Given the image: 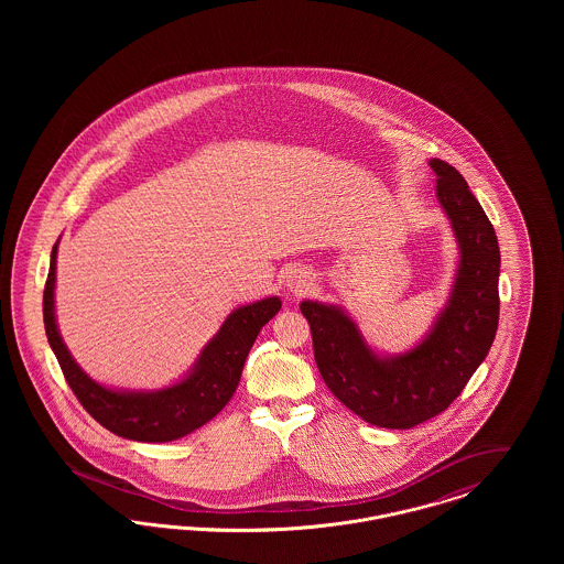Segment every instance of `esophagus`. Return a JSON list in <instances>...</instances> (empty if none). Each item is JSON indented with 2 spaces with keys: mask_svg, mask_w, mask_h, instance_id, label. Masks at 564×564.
<instances>
[{
  "mask_svg": "<svg viewBox=\"0 0 564 564\" xmlns=\"http://www.w3.org/2000/svg\"><path fill=\"white\" fill-rule=\"evenodd\" d=\"M285 285H288V290H290V292H294V294H302V292H306V290L313 285V279H311V274H308L306 270L294 269L288 272V276H285Z\"/></svg>",
  "mask_w": 564,
  "mask_h": 564,
  "instance_id": "1",
  "label": "esophagus"
}]
</instances>
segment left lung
Masks as SVG:
<instances>
[{"mask_svg": "<svg viewBox=\"0 0 564 564\" xmlns=\"http://www.w3.org/2000/svg\"><path fill=\"white\" fill-rule=\"evenodd\" d=\"M430 166L458 264L427 334L403 352H382L345 308L315 300L300 304L327 389L366 423L384 430H410L455 402L486 359L499 325L501 253L495 228L455 166L440 159H431Z\"/></svg>", "mask_w": 564, "mask_h": 564, "instance_id": "8db88e82", "label": "left lung"}]
</instances>
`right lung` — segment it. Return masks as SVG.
Wrapping results in <instances>:
<instances>
[{
	"label": "right lung",
	"mask_w": 564,
	"mask_h": 564,
	"mask_svg": "<svg viewBox=\"0 0 564 564\" xmlns=\"http://www.w3.org/2000/svg\"><path fill=\"white\" fill-rule=\"evenodd\" d=\"M58 241L44 288V327L67 384L86 412L106 430L134 442H173L209 423L235 395L242 366L260 329L279 313L281 297L269 295L235 308L203 347L186 375L162 389H116L86 375L72 357L54 315Z\"/></svg>",
	"instance_id": "obj_1"
}]
</instances>
